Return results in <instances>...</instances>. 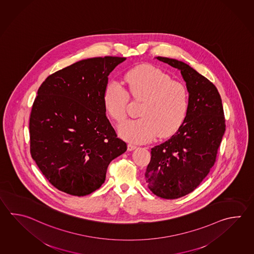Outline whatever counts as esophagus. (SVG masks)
<instances>
[{"instance_id": "1", "label": "esophagus", "mask_w": 254, "mask_h": 254, "mask_svg": "<svg viewBox=\"0 0 254 254\" xmlns=\"http://www.w3.org/2000/svg\"><path fill=\"white\" fill-rule=\"evenodd\" d=\"M135 148H136V145H132V144H128L127 145V150L128 151L135 150Z\"/></svg>"}]
</instances>
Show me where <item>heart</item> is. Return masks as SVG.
Wrapping results in <instances>:
<instances>
[{
  "label": "heart",
  "mask_w": 254,
  "mask_h": 254,
  "mask_svg": "<svg viewBox=\"0 0 254 254\" xmlns=\"http://www.w3.org/2000/svg\"><path fill=\"white\" fill-rule=\"evenodd\" d=\"M130 95L143 101L139 119L128 120L119 127L124 139L144 143L155 135L174 134L184 122L188 109V92L184 84L157 67L142 65L124 76ZM129 96L119 83L109 81L104 89V106L110 117L122 122L127 117Z\"/></svg>",
  "instance_id": "1"
}]
</instances>
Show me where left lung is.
I'll return each mask as SVG.
<instances>
[{
    "instance_id": "1",
    "label": "left lung",
    "mask_w": 254,
    "mask_h": 254,
    "mask_svg": "<svg viewBox=\"0 0 254 254\" xmlns=\"http://www.w3.org/2000/svg\"><path fill=\"white\" fill-rule=\"evenodd\" d=\"M155 59L181 71L189 93L183 124L169 139L151 149L145 175L155 195L176 199L193 191L209 174L225 132V119L221 96L209 79L181 61Z\"/></svg>"
}]
</instances>
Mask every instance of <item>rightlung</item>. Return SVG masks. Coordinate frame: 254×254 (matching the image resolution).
<instances>
[{
    "label": "right lung",
    "instance_id": "obj_1",
    "mask_svg": "<svg viewBox=\"0 0 254 254\" xmlns=\"http://www.w3.org/2000/svg\"><path fill=\"white\" fill-rule=\"evenodd\" d=\"M126 58L79 61L50 75L30 118L31 154L60 191L84 196L102 186L110 162L127 151L106 116L109 75Z\"/></svg>",
    "mask_w": 254,
    "mask_h": 254
}]
</instances>
